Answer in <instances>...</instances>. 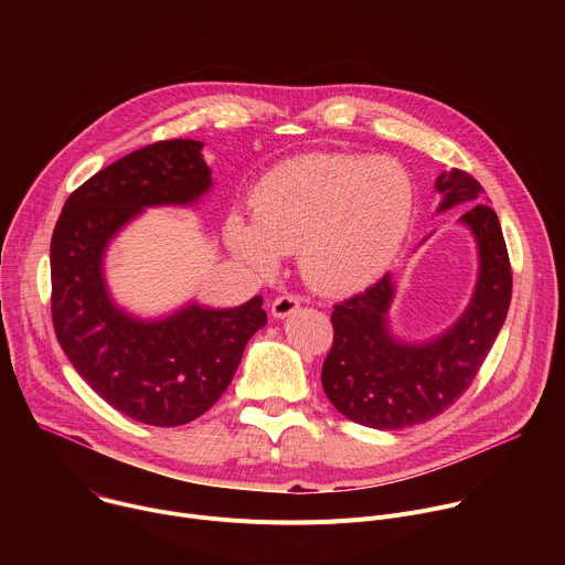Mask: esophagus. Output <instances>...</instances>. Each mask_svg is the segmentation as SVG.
<instances>
[{
    "instance_id": "esophagus-1",
    "label": "esophagus",
    "mask_w": 565,
    "mask_h": 565,
    "mask_svg": "<svg viewBox=\"0 0 565 565\" xmlns=\"http://www.w3.org/2000/svg\"><path fill=\"white\" fill-rule=\"evenodd\" d=\"M297 308H299V299H297L295 295H281V297H277V299L273 301L270 312H273V317L284 319V317L292 315Z\"/></svg>"
}]
</instances>
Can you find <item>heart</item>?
<instances>
[{"label": "heart", "mask_w": 565, "mask_h": 565, "mask_svg": "<svg viewBox=\"0 0 565 565\" xmlns=\"http://www.w3.org/2000/svg\"><path fill=\"white\" fill-rule=\"evenodd\" d=\"M253 218L225 223L230 253L270 277L299 248L306 281L331 295L373 284L397 255L414 214L409 172L391 158L303 153L275 166L253 192Z\"/></svg>", "instance_id": "obj_1"}]
</instances>
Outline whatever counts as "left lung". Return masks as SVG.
<instances>
[{
    "instance_id": "obj_1",
    "label": "left lung",
    "mask_w": 565,
    "mask_h": 565,
    "mask_svg": "<svg viewBox=\"0 0 565 565\" xmlns=\"http://www.w3.org/2000/svg\"><path fill=\"white\" fill-rule=\"evenodd\" d=\"M438 212L482 201L476 179L460 170L436 179ZM458 223L478 248V279L462 315L427 342L393 335L388 308L395 281L384 275L364 292L333 308V349L321 366V386L333 407L353 423L393 431L443 414L465 393L505 324L512 299V270L497 212L476 203Z\"/></svg>"
}]
</instances>
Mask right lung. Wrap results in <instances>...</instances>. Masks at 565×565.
Here are the masks:
<instances>
[{
    "label": "right lung",
    "instance_id": "add662e5",
    "mask_svg": "<svg viewBox=\"0 0 565 565\" xmlns=\"http://www.w3.org/2000/svg\"><path fill=\"white\" fill-rule=\"evenodd\" d=\"M199 140H160L116 160L64 203L51 238V312L73 369L120 414L153 427L188 425L232 382L266 327L257 295L234 308L190 301L142 319L107 288L105 255L147 207L196 205L212 190Z\"/></svg>",
    "mask_w": 565,
    "mask_h": 565
}]
</instances>
